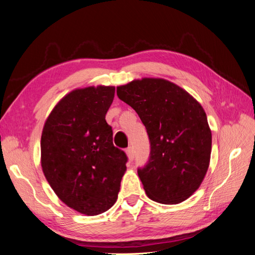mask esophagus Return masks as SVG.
Returning <instances> with one entry per match:
<instances>
[{"label": "esophagus", "instance_id": "34e87169", "mask_svg": "<svg viewBox=\"0 0 255 255\" xmlns=\"http://www.w3.org/2000/svg\"><path fill=\"white\" fill-rule=\"evenodd\" d=\"M126 153H127V156H128L129 161H132V160H133V158H134L133 149H132L131 147H128V148L126 149Z\"/></svg>", "mask_w": 255, "mask_h": 255}]
</instances>
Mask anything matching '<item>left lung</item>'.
Here are the masks:
<instances>
[{
    "instance_id": "1",
    "label": "left lung",
    "mask_w": 255,
    "mask_h": 255,
    "mask_svg": "<svg viewBox=\"0 0 255 255\" xmlns=\"http://www.w3.org/2000/svg\"><path fill=\"white\" fill-rule=\"evenodd\" d=\"M147 129L149 160L138 175L145 194L161 204H178L202 184L208 170L211 131L202 105L163 79L134 80L117 88Z\"/></svg>"
}]
</instances>
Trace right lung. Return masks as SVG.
I'll return each mask as SVG.
<instances>
[{
	"label": "right lung",
	"instance_id": "obj_1",
	"mask_svg": "<svg viewBox=\"0 0 255 255\" xmlns=\"http://www.w3.org/2000/svg\"><path fill=\"white\" fill-rule=\"evenodd\" d=\"M115 88L70 92L47 118L41 133V167L53 192L70 208L100 215L116 203L128 158L113 144L105 121Z\"/></svg>",
	"mask_w": 255,
	"mask_h": 255
}]
</instances>
